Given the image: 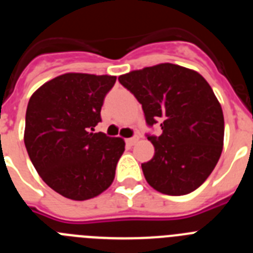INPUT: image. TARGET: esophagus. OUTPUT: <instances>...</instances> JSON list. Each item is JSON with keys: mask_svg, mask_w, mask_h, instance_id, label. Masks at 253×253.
Returning a JSON list of instances; mask_svg holds the SVG:
<instances>
[{"mask_svg": "<svg viewBox=\"0 0 253 253\" xmlns=\"http://www.w3.org/2000/svg\"><path fill=\"white\" fill-rule=\"evenodd\" d=\"M138 139H139V138H138V137L128 138V139H126V144H128V146H133V144H135V143L138 142Z\"/></svg>", "mask_w": 253, "mask_h": 253, "instance_id": "obj_1", "label": "esophagus"}]
</instances>
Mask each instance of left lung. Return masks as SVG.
<instances>
[{
    "mask_svg": "<svg viewBox=\"0 0 253 253\" xmlns=\"http://www.w3.org/2000/svg\"><path fill=\"white\" fill-rule=\"evenodd\" d=\"M119 82L142 104L148 126L161 124L160 137L147 134L154 146L142 163L147 182L166 195L180 196L209 177L222 154V106L205 78L193 69L162 63L133 71Z\"/></svg>",
    "mask_w": 253,
    "mask_h": 253,
    "instance_id": "1",
    "label": "left lung"
}]
</instances>
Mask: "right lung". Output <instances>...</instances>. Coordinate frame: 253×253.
<instances>
[{
    "label": "right lung",
    "mask_w": 253,
    "mask_h": 253,
    "mask_svg": "<svg viewBox=\"0 0 253 253\" xmlns=\"http://www.w3.org/2000/svg\"><path fill=\"white\" fill-rule=\"evenodd\" d=\"M115 81V76L64 73L29 100L26 151L44 182L64 198L82 202L113 184L125 142L95 133V126Z\"/></svg>",
    "instance_id": "add662e5"
}]
</instances>
